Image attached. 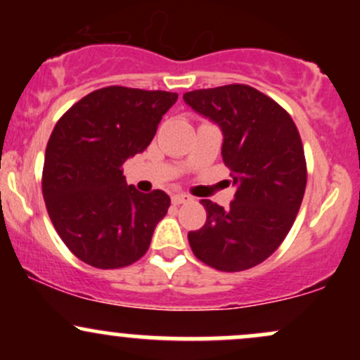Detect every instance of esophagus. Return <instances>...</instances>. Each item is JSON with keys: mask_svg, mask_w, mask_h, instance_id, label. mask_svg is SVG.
Here are the masks:
<instances>
[{"mask_svg": "<svg viewBox=\"0 0 360 360\" xmlns=\"http://www.w3.org/2000/svg\"><path fill=\"white\" fill-rule=\"evenodd\" d=\"M188 201H191V198H189L188 194H174V196H172V205H183L188 203Z\"/></svg>", "mask_w": 360, "mask_h": 360, "instance_id": "1", "label": "esophagus"}]
</instances>
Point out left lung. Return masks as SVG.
Here are the masks:
<instances>
[{
    "label": "left lung",
    "mask_w": 360,
    "mask_h": 360,
    "mask_svg": "<svg viewBox=\"0 0 360 360\" xmlns=\"http://www.w3.org/2000/svg\"><path fill=\"white\" fill-rule=\"evenodd\" d=\"M184 101L221 128V155L237 186L230 208L203 200L206 223L188 233L193 254L223 272L250 269L278 250L307 188V160L292 118L247 84L184 93Z\"/></svg>",
    "instance_id": "left-lung-1"
}]
</instances>
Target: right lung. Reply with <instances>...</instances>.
<instances>
[{
  "instance_id": "right-lung-1",
  "label": "right lung",
  "mask_w": 360,
  "mask_h": 360,
  "mask_svg": "<svg viewBox=\"0 0 360 360\" xmlns=\"http://www.w3.org/2000/svg\"><path fill=\"white\" fill-rule=\"evenodd\" d=\"M176 93L108 86L62 115L45 148L42 193L68 249L98 269L137 262L171 198L127 186L123 162L154 139Z\"/></svg>"
}]
</instances>
